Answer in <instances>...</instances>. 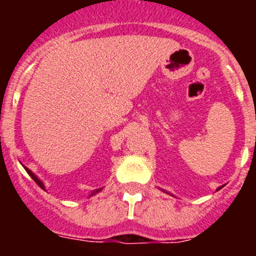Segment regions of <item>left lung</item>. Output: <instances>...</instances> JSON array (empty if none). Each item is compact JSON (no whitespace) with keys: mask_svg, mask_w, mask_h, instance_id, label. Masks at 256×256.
<instances>
[{"mask_svg":"<svg viewBox=\"0 0 256 256\" xmlns=\"http://www.w3.org/2000/svg\"><path fill=\"white\" fill-rule=\"evenodd\" d=\"M222 188H223V186H220V187H218V188H216V190H222ZM164 192H166V190H164ZM166 193H168V192H166ZM168 194H171V193H168Z\"/></svg>","mask_w":256,"mask_h":256,"instance_id":"8db88e82","label":"left lung"}]
</instances>
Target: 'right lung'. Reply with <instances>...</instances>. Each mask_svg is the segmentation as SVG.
Here are the masks:
<instances>
[{
  "mask_svg": "<svg viewBox=\"0 0 256 256\" xmlns=\"http://www.w3.org/2000/svg\"><path fill=\"white\" fill-rule=\"evenodd\" d=\"M22 166H23V164H22ZM23 167H24V170H26V171H27V174H30V177H32V180H34V182L37 183V184L40 186V187L42 188V190H46V186H44V183H43L42 180H40V178H38V176H36V174H33V172L30 171V168H27V167H26V166H23ZM102 190V188H98V190H92V193H90V194H89V197H92V196H95V194H96V193H99L100 190Z\"/></svg>",
  "mask_w": 256,
  "mask_h": 256,
  "instance_id": "obj_1",
  "label": "right lung"
}]
</instances>
